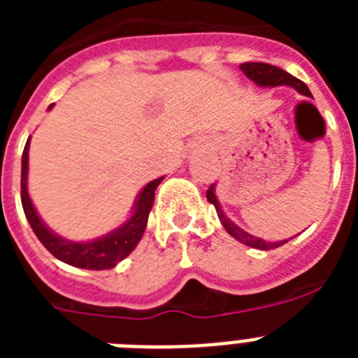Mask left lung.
<instances>
[{"label":"left lung","mask_w":358,"mask_h":358,"mask_svg":"<svg viewBox=\"0 0 358 358\" xmlns=\"http://www.w3.org/2000/svg\"><path fill=\"white\" fill-rule=\"evenodd\" d=\"M240 69L245 73V77L251 78L256 85H260V87H276V85H290L297 93L305 94V96H312L310 94V90L306 87L305 82H301L299 78L292 77L290 73H287L285 69L278 68V66L273 64H265V62H243L240 64ZM206 197L208 202H211L217 210L218 218H220V222H222L224 229L229 233L233 238H236L238 242H242L243 245H249V248H255V249H262V251H271V249H276L283 243H287L289 240H278V242H267V240H262L258 236H252L249 233H245L243 229H240L233 220L224 215L222 208L218 204V199L215 195V185L210 186V189L206 192Z\"/></svg>","instance_id":"8db88e82"}]
</instances>
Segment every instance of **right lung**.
<instances>
[{
    "label": "right lung",
    "mask_w": 358,
    "mask_h": 358,
    "mask_svg": "<svg viewBox=\"0 0 358 358\" xmlns=\"http://www.w3.org/2000/svg\"><path fill=\"white\" fill-rule=\"evenodd\" d=\"M52 107L53 103L48 109H52ZM28 148H30V138H28L27 145H24L23 159H21V202H23L24 215H27L31 229H34V233H36V236L41 240L44 248L48 249L57 260L73 265V267L91 268V271L113 268L123 258H127L134 251V248L138 245L141 236H143L145 227H147L148 213H150L152 204H154V194H156V188L159 186V182L163 181V177L154 179V181H150L141 189L140 195H138V201L134 204V210H132V215L129 217L127 222H123L115 231H110V233H107V235L100 236L96 240H91V242H73V240H66L62 236L55 235L41 220L36 208L31 204L27 188Z\"/></svg>",
    "instance_id": "1"
}]
</instances>
